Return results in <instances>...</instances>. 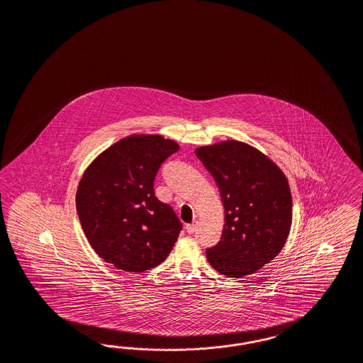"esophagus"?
<instances>
[{
	"mask_svg": "<svg viewBox=\"0 0 363 363\" xmlns=\"http://www.w3.org/2000/svg\"><path fill=\"white\" fill-rule=\"evenodd\" d=\"M196 222H193V223H189L186 225V231L189 234H193L194 231H196Z\"/></svg>",
	"mask_w": 363,
	"mask_h": 363,
	"instance_id": "obj_1",
	"label": "esophagus"
}]
</instances>
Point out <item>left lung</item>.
Returning <instances> with one entry per match:
<instances>
[{"label":"left lung","instance_id":"left-lung-1","mask_svg":"<svg viewBox=\"0 0 363 363\" xmlns=\"http://www.w3.org/2000/svg\"><path fill=\"white\" fill-rule=\"evenodd\" d=\"M225 206L218 245L207 262L219 274L243 277L268 264L284 247L292 225V196L284 173L260 150L230 140L198 147Z\"/></svg>","mask_w":363,"mask_h":363}]
</instances>
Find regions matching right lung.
I'll list each match as a JSON object with an SVG mask.
<instances>
[{
	"mask_svg": "<svg viewBox=\"0 0 363 363\" xmlns=\"http://www.w3.org/2000/svg\"><path fill=\"white\" fill-rule=\"evenodd\" d=\"M178 144L160 135H135L108 147L79 182L77 211L84 235L103 260L144 272L170 254L182 223L155 196V178Z\"/></svg>",
	"mask_w": 363,
	"mask_h": 363,
	"instance_id": "1",
	"label": "right lung"
}]
</instances>
